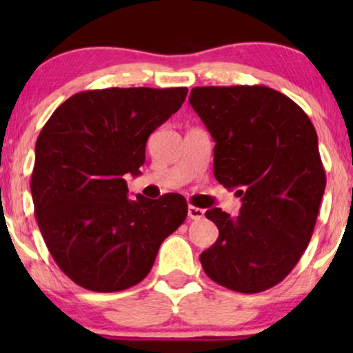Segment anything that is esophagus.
<instances>
[{"label":"esophagus","instance_id":"34e87169","mask_svg":"<svg viewBox=\"0 0 353 353\" xmlns=\"http://www.w3.org/2000/svg\"><path fill=\"white\" fill-rule=\"evenodd\" d=\"M188 216H190L191 220H201L202 216H204V210L199 209V207L190 205L188 207Z\"/></svg>","mask_w":353,"mask_h":353}]
</instances>
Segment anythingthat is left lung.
<instances>
[{"label": "left lung", "mask_w": 353, "mask_h": 353, "mask_svg": "<svg viewBox=\"0 0 353 353\" xmlns=\"http://www.w3.org/2000/svg\"><path fill=\"white\" fill-rule=\"evenodd\" d=\"M190 103L215 141L216 181L243 201L238 216L205 212L220 234L202 268L231 291H267L296 267L315 228L326 188L315 127L262 85L196 86Z\"/></svg>", "instance_id": "8db88e82"}]
</instances>
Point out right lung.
Masks as SVG:
<instances>
[{
	"mask_svg": "<svg viewBox=\"0 0 353 353\" xmlns=\"http://www.w3.org/2000/svg\"><path fill=\"white\" fill-rule=\"evenodd\" d=\"M188 88L81 91L57 108L35 146L30 190L46 248L62 272L94 292L143 281L159 248L188 215L170 192L130 201L154 130L185 103Z\"/></svg>",
	"mask_w": 353,
	"mask_h": 353,
	"instance_id": "right-lung-1",
	"label": "right lung"
}]
</instances>
